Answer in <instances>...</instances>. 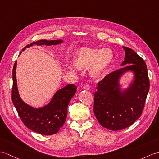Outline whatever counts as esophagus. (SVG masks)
<instances>
[{"label": "esophagus", "instance_id": "34e87169", "mask_svg": "<svg viewBox=\"0 0 159 159\" xmlns=\"http://www.w3.org/2000/svg\"><path fill=\"white\" fill-rule=\"evenodd\" d=\"M83 88L86 90H89L90 89V86L88 84H84V85L83 86Z\"/></svg>", "mask_w": 159, "mask_h": 159}]
</instances>
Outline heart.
Segmentation results:
<instances>
[{
  "mask_svg": "<svg viewBox=\"0 0 159 159\" xmlns=\"http://www.w3.org/2000/svg\"><path fill=\"white\" fill-rule=\"evenodd\" d=\"M112 60L113 53L108 49L100 50L81 47L75 54V64L79 69L91 68V75L94 77H99L111 64Z\"/></svg>",
  "mask_w": 159,
  "mask_h": 159,
  "instance_id": "1",
  "label": "heart"
}]
</instances>
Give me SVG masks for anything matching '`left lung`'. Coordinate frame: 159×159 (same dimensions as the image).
Returning <instances> with one entry per match:
<instances>
[{"instance_id": "1", "label": "left lung", "mask_w": 159, "mask_h": 159, "mask_svg": "<svg viewBox=\"0 0 159 159\" xmlns=\"http://www.w3.org/2000/svg\"><path fill=\"white\" fill-rule=\"evenodd\" d=\"M125 66L106 75L98 84L94 93L93 112L102 127L112 131L123 129L135 123L141 116L149 91L150 81L144 60L127 47ZM132 70L135 80L131 87L122 94L118 79L125 72Z\"/></svg>"}]
</instances>
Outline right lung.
I'll list each match as a JSON object with an SVG mask.
<instances>
[{"instance_id":"right-lung-1","label":"right lung","mask_w":159,"mask_h":159,"mask_svg":"<svg viewBox=\"0 0 159 159\" xmlns=\"http://www.w3.org/2000/svg\"><path fill=\"white\" fill-rule=\"evenodd\" d=\"M62 42L61 40H40L25 46L22 51L34 45H54ZM16 61L13 68V87L11 98L13 104L25 126L39 134L50 135L56 134L64 125L68 114V106L76 91L75 84H68L58 90L49 104L41 108H34L21 100L17 87Z\"/></svg>"}]
</instances>
